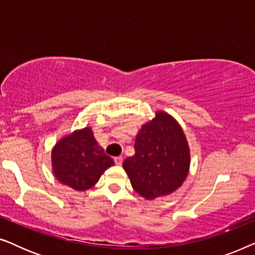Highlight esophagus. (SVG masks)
Listing matches in <instances>:
<instances>
[{
  "instance_id": "1",
  "label": "esophagus",
  "mask_w": 255,
  "mask_h": 255,
  "mask_svg": "<svg viewBox=\"0 0 255 255\" xmlns=\"http://www.w3.org/2000/svg\"><path fill=\"white\" fill-rule=\"evenodd\" d=\"M114 160H115V163H116L117 166H121L122 163H123V158H122V156H116Z\"/></svg>"
}]
</instances>
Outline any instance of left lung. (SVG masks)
<instances>
[{"label": "left lung", "instance_id": "8db88e82", "mask_svg": "<svg viewBox=\"0 0 255 255\" xmlns=\"http://www.w3.org/2000/svg\"><path fill=\"white\" fill-rule=\"evenodd\" d=\"M135 153L123 162L132 188L146 200L166 196L182 186L190 167V149L177 121L156 111L142 125L134 142Z\"/></svg>", "mask_w": 255, "mask_h": 255}]
</instances>
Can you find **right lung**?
I'll use <instances>...</instances> for the list:
<instances>
[{
  "label": "right lung",
  "instance_id": "add662e5",
  "mask_svg": "<svg viewBox=\"0 0 255 255\" xmlns=\"http://www.w3.org/2000/svg\"><path fill=\"white\" fill-rule=\"evenodd\" d=\"M52 169L59 182L83 191L95 186L114 160L104 154L92 128L75 130L61 138L52 149Z\"/></svg>",
  "mask_w": 255,
  "mask_h": 255
}]
</instances>
